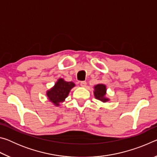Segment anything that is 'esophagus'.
<instances>
[{
	"mask_svg": "<svg viewBox=\"0 0 157 157\" xmlns=\"http://www.w3.org/2000/svg\"><path fill=\"white\" fill-rule=\"evenodd\" d=\"M80 86H82V87H86V82H85V81L81 82H80Z\"/></svg>",
	"mask_w": 157,
	"mask_h": 157,
	"instance_id": "obj_1",
	"label": "esophagus"
}]
</instances>
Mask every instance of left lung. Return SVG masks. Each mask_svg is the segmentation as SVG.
<instances>
[{
  "label": "left lung",
  "instance_id": "left-lung-1",
  "mask_svg": "<svg viewBox=\"0 0 157 157\" xmlns=\"http://www.w3.org/2000/svg\"><path fill=\"white\" fill-rule=\"evenodd\" d=\"M94 94L97 100H100L102 102H107L110 99L107 95V86L104 84H98L94 86Z\"/></svg>",
  "mask_w": 157,
  "mask_h": 157
}]
</instances>
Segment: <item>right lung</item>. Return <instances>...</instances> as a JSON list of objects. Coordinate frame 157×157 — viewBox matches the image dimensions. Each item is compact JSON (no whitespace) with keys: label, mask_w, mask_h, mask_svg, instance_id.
<instances>
[{"label":"right lung","mask_w":157,"mask_h":157,"mask_svg":"<svg viewBox=\"0 0 157 157\" xmlns=\"http://www.w3.org/2000/svg\"><path fill=\"white\" fill-rule=\"evenodd\" d=\"M75 86V84L74 82H67L63 78H59L54 86L46 91V96L55 107H59L60 103L65 101L71 90Z\"/></svg>","instance_id":"add662e5"}]
</instances>
